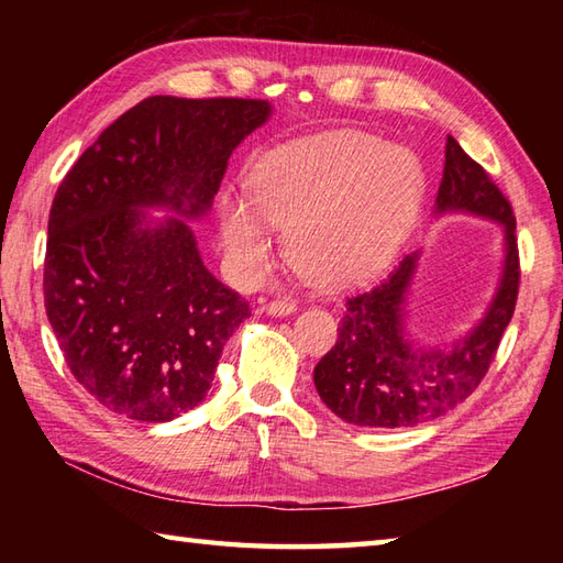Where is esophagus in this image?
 <instances>
[{
	"instance_id": "esophagus-1",
	"label": "esophagus",
	"mask_w": 563,
	"mask_h": 563,
	"mask_svg": "<svg viewBox=\"0 0 563 563\" xmlns=\"http://www.w3.org/2000/svg\"><path fill=\"white\" fill-rule=\"evenodd\" d=\"M263 309H266V314H273V317H288L297 309V302L283 297V300H271L268 305H263Z\"/></svg>"
}]
</instances>
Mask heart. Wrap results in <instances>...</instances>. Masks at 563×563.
I'll return each mask as SVG.
<instances>
[{
	"mask_svg": "<svg viewBox=\"0 0 563 563\" xmlns=\"http://www.w3.org/2000/svg\"><path fill=\"white\" fill-rule=\"evenodd\" d=\"M423 194L409 150L367 135L292 142L258 164L251 200L227 196L222 239L246 275L271 261V230L288 232V256L307 278L351 285L377 273L409 232Z\"/></svg>",
	"mask_w": 563,
	"mask_h": 563,
	"instance_id": "1",
	"label": "heart"
}]
</instances>
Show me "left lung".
<instances>
[{"mask_svg":"<svg viewBox=\"0 0 563 563\" xmlns=\"http://www.w3.org/2000/svg\"><path fill=\"white\" fill-rule=\"evenodd\" d=\"M435 210H464L504 224L506 263L494 302L452 349L423 351L404 331V302L418 251L404 256L375 288L349 297L339 339L314 367L321 401L345 423L411 428L448 413L479 387L516 312L520 285L516 214L484 166L452 135L445 142Z\"/></svg>","mask_w":563,"mask_h":563,"instance_id":"1","label":"left lung"}]
</instances>
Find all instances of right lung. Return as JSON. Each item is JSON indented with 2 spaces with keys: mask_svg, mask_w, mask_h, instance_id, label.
I'll return each mask as SVG.
<instances>
[{
  "mask_svg": "<svg viewBox=\"0 0 563 563\" xmlns=\"http://www.w3.org/2000/svg\"><path fill=\"white\" fill-rule=\"evenodd\" d=\"M268 115L258 99L150 97L59 184L45 312L69 373L106 409L164 423L206 399L249 302L202 266L184 220L152 224L140 208L206 214L230 154Z\"/></svg>",
  "mask_w": 563,
  "mask_h": 563,
  "instance_id": "obj_1",
  "label": "right lung"
}]
</instances>
